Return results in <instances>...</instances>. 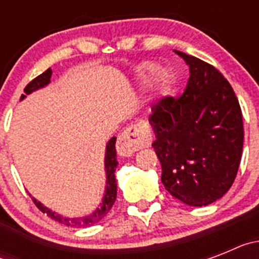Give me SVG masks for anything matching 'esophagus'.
<instances>
[{"mask_svg": "<svg viewBox=\"0 0 259 259\" xmlns=\"http://www.w3.org/2000/svg\"><path fill=\"white\" fill-rule=\"evenodd\" d=\"M150 144H152V137L148 132L141 130L140 127L131 125L125 128L119 136L116 150L118 154L122 157H132L135 152L148 148Z\"/></svg>", "mask_w": 259, "mask_h": 259, "instance_id": "obj_1", "label": "esophagus"}]
</instances>
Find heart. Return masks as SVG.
Listing matches in <instances>:
<instances>
[{"mask_svg": "<svg viewBox=\"0 0 259 259\" xmlns=\"http://www.w3.org/2000/svg\"><path fill=\"white\" fill-rule=\"evenodd\" d=\"M149 89L155 96H163L171 83V75L166 68H157V66L152 62H144L136 70V79L139 81H145L150 75Z\"/></svg>", "mask_w": 259, "mask_h": 259, "instance_id": "1", "label": "heart"}]
</instances>
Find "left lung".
I'll list each match as a JSON object with an SVG mask.
<instances>
[{
  "label": "left lung",
  "instance_id": "left-lung-1",
  "mask_svg": "<svg viewBox=\"0 0 259 259\" xmlns=\"http://www.w3.org/2000/svg\"><path fill=\"white\" fill-rule=\"evenodd\" d=\"M174 52L189 67V79L179 98L163 97L153 106L152 146L171 196L189 206H206L223 197L236 178L244 141L241 109L217 68Z\"/></svg>",
  "mask_w": 259,
  "mask_h": 259
}]
</instances>
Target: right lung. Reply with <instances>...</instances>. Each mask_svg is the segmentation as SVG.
I'll list each match as a JSON object with an SVG mask.
<instances>
[{
    "label": "right lung",
    "instance_id": "obj_1",
    "mask_svg": "<svg viewBox=\"0 0 259 259\" xmlns=\"http://www.w3.org/2000/svg\"><path fill=\"white\" fill-rule=\"evenodd\" d=\"M52 68H48L45 72L38 75L36 79H33L28 85L24 88V93L26 95H31L35 91H38L41 88H45L48 84L50 83V77H52ZM26 95H22L20 101L26 98ZM115 141L116 137H111L109 143L106 144V150H105V174H106V185H105V193L102 201L100 202L98 207H96L95 211L92 214L85 215V217H80V218H66L62 217L61 214H57L56 211L50 210L49 207L44 206L40 201L36 200L35 197H32L36 206L41 210V211L50 217L52 219L57 221L58 223L66 224L70 227L76 228H84L91 227L93 224L98 223L100 221L105 218L110 209L113 207L114 202L116 200V179H115V170L118 166V161H116V150H115Z\"/></svg>",
    "mask_w": 259,
    "mask_h": 259
}]
</instances>
